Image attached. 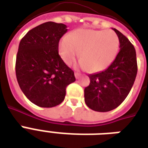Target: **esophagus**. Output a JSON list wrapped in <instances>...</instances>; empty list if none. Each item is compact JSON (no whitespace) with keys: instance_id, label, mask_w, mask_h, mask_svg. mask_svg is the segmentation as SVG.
I'll use <instances>...</instances> for the list:
<instances>
[{"instance_id":"obj_1","label":"esophagus","mask_w":148,"mask_h":148,"mask_svg":"<svg viewBox=\"0 0 148 148\" xmlns=\"http://www.w3.org/2000/svg\"><path fill=\"white\" fill-rule=\"evenodd\" d=\"M74 76H75V77H76L77 79H78V78L80 77L81 74H79V73H77V72H75V73H74Z\"/></svg>"}]
</instances>
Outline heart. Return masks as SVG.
<instances>
[{
	"label": "heart",
	"instance_id": "b5f03b06",
	"mask_svg": "<svg viewBox=\"0 0 148 148\" xmlns=\"http://www.w3.org/2000/svg\"><path fill=\"white\" fill-rule=\"evenodd\" d=\"M120 41L112 31L77 29L59 42V54L66 64L71 66L79 56V66L91 72L106 70L117 55Z\"/></svg>",
	"mask_w": 148,
	"mask_h": 148
}]
</instances>
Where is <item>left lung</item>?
<instances>
[{
	"instance_id": "8db88e82",
	"label": "left lung",
	"mask_w": 148,
	"mask_h": 148,
	"mask_svg": "<svg viewBox=\"0 0 148 148\" xmlns=\"http://www.w3.org/2000/svg\"><path fill=\"white\" fill-rule=\"evenodd\" d=\"M120 41V51L104 71L90 74V83L84 90L85 102L97 112L117 108L127 97L137 74L136 53L127 37L113 28Z\"/></svg>"
}]
</instances>
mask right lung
Wrapping results in <instances>:
<instances>
[{
	"label": "right lung",
	"mask_w": 148,
	"mask_h": 148,
	"mask_svg": "<svg viewBox=\"0 0 148 148\" xmlns=\"http://www.w3.org/2000/svg\"><path fill=\"white\" fill-rule=\"evenodd\" d=\"M66 25L46 22L34 27L20 42L16 74L22 92L30 101L42 108L61 104L66 88L75 81L74 71L58 55V42Z\"/></svg>",
	"instance_id": "obj_1"
}]
</instances>
